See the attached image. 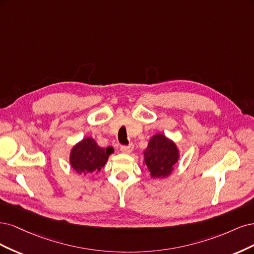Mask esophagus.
<instances>
[{
	"mask_svg": "<svg viewBox=\"0 0 254 254\" xmlns=\"http://www.w3.org/2000/svg\"><path fill=\"white\" fill-rule=\"evenodd\" d=\"M133 150H134L133 143H130V144H128V145H121V146H120V151H121L122 153H125V154H129Z\"/></svg>",
	"mask_w": 254,
	"mask_h": 254,
	"instance_id": "34e87169",
	"label": "esophagus"
}]
</instances>
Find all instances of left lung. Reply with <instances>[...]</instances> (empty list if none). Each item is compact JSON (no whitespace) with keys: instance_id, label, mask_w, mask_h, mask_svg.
<instances>
[{"instance_id":"1","label":"left lung","mask_w":254,"mask_h":254,"mask_svg":"<svg viewBox=\"0 0 254 254\" xmlns=\"http://www.w3.org/2000/svg\"><path fill=\"white\" fill-rule=\"evenodd\" d=\"M146 168L152 178H165L169 176L179 159L177 145L163 134L154 135L143 151Z\"/></svg>"}]
</instances>
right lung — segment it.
Listing matches in <instances>:
<instances>
[{
	"label": "right lung",
	"mask_w": 254,
	"mask_h": 254,
	"mask_svg": "<svg viewBox=\"0 0 254 254\" xmlns=\"http://www.w3.org/2000/svg\"><path fill=\"white\" fill-rule=\"evenodd\" d=\"M114 152V149L100 148L95 139L86 137L70 151L69 162L71 168L80 175H87L93 172H99L109 159V156Z\"/></svg>",
	"instance_id": "1"
}]
</instances>
